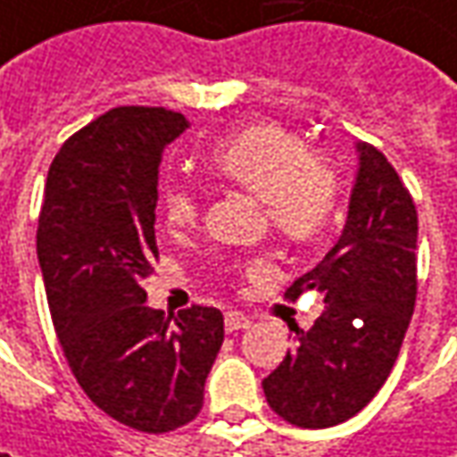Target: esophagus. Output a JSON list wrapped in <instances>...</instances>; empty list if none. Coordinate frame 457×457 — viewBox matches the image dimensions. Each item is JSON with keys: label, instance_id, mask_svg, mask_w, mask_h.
Segmentation results:
<instances>
[{"label": "esophagus", "instance_id": "34e87169", "mask_svg": "<svg viewBox=\"0 0 457 457\" xmlns=\"http://www.w3.org/2000/svg\"><path fill=\"white\" fill-rule=\"evenodd\" d=\"M225 328H228L229 334L232 331H245V328H251V318L248 315H243V312H225Z\"/></svg>", "mask_w": 457, "mask_h": 457}]
</instances>
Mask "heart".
Returning <instances> with one entry per match:
<instances>
[{
  "mask_svg": "<svg viewBox=\"0 0 457 457\" xmlns=\"http://www.w3.org/2000/svg\"><path fill=\"white\" fill-rule=\"evenodd\" d=\"M209 170L261 196L269 222L295 240H310L326 228L338 199L334 170L310 154L303 137L274 123L232 134L209 154ZM162 206L173 228H188L202 204L191 186L170 183Z\"/></svg>",
  "mask_w": 457,
  "mask_h": 457,
  "instance_id": "b5f03b06",
  "label": "heart"
}]
</instances>
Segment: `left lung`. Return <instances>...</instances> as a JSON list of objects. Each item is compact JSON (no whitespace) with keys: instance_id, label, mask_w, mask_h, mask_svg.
Listing matches in <instances>:
<instances>
[{"instance_id":"8db88e82","label":"left lung","mask_w":457,"mask_h":457,"mask_svg":"<svg viewBox=\"0 0 457 457\" xmlns=\"http://www.w3.org/2000/svg\"><path fill=\"white\" fill-rule=\"evenodd\" d=\"M346 225L326 258L287 289L323 295L328 310L263 380L289 424L326 429L360 414L398 360L416 303V206L386 154L357 142Z\"/></svg>"}]
</instances>
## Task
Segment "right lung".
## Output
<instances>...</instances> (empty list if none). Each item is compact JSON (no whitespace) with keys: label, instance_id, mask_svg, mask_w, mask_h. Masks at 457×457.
Segmentation results:
<instances>
[{"label":"right lung","instance_id":"1","mask_svg":"<svg viewBox=\"0 0 457 457\" xmlns=\"http://www.w3.org/2000/svg\"><path fill=\"white\" fill-rule=\"evenodd\" d=\"M188 129L165 108H113L54 157L38 263L67 362L97 409L139 432H170L202 411L204 383L225 341L217 308H147L154 271L157 173Z\"/></svg>","mask_w":457,"mask_h":457}]
</instances>
